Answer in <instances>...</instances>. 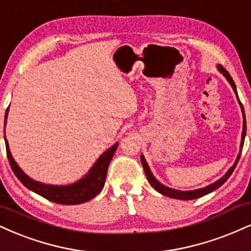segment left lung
Segmentation results:
<instances>
[{"mask_svg":"<svg viewBox=\"0 0 251 251\" xmlns=\"http://www.w3.org/2000/svg\"><path fill=\"white\" fill-rule=\"evenodd\" d=\"M219 68V70L222 72L223 76L227 78L229 83H230V85L232 86V90H234L235 93H236L237 96V91H236V86H235V83L234 80H232V78L230 75H229V72L226 70L225 68H223L222 65H219L217 66ZM237 99H238V96H237ZM238 101H240V99H238ZM240 105L241 107H242V112H243V132H242V141H241V150H240V153H238L237 155V159L236 161H235V164L231 166L230 168H229V171L226 173V175H223L220 180H217L216 182L212 183V185L204 187V188H200V189H196V191H189V192H181V191H175V189H172V188H168V187H166L164 185H161V183L159 182L158 180L155 179L154 176H153L152 173H151L150 168H149V165L146 164V161H145V158L143 155L140 156V160H141V165H143L144 167V171H145V175H146L147 180H149L150 185L153 187V188L155 189L156 192H159L160 194L165 195V196H168V198H173V199H177V200H194V199H199L201 198V196L208 194V193H212L213 191H215V189L219 188V187H221L223 183L226 182L229 179V176H230L232 172H234L235 167H236L238 160H240V156H241V152H242V149H243V144H244V137H246V132H247V125H246V116H244V111H243V106H242V102L240 101Z\"/></svg>","mask_w":251,"mask_h":251,"instance_id":"left-lung-1","label":"left lung"}]
</instances>
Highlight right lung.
<instances>
[{
    "mask_svg": "<svg viewBox=\"0 0 251 251\" xmlns=\"http://www.w3.org/2000/svg\"><path fill=\"white\" fill-rule=\"evenodd\" d=\"M8 111L9 107L5 111L4 123L7 122ZM117 147L118 144H114L111 149H108L100 158L97 160V162L93 165L91 171L86 174V176L77 181L74 185L51 186L37 182V181L30 179L28 175L24 174V172L21 170L19 165L15 162L14 158L11 156L8 141L5 140V150H7L9 165H10L11 170H13L14 174L17 176V179L30 191L37 193L38 195L43 196L47 200L59 204H79L91 200L97 194H99L105 185L108 165H110L111 160H112L114 153H116Z\"/></svg>",
    "mask_w": 251,
    "mask_h": 251,
    "instance_id": "add662e5",
    "label": "right lung"
}]
</instances>
